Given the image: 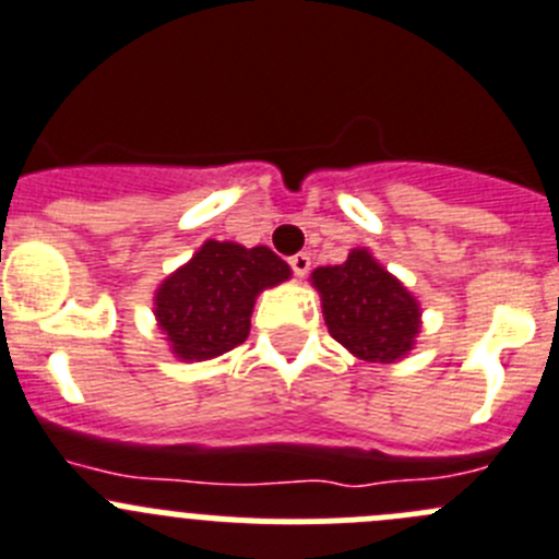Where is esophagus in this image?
I'll return each instance as SVG.
<instances>
[{
  "instance_id": "esophagus-1",
  "label": "esophagus",
  "mask_w": 559,
  "mask_h": 559,
  "mask_svg": "<svg viewBox=\"0 0 559 559\" xmlns=\"http://www.w3.org/2000/svg\"><path fill=\"white\" fill-rule=\"evenodd\" d=\"M288 263H290V269H294L296 276H307V271H310L312 260H310V254H307V252H299V254H294V258H290Z\"/></svg>"
}]
</instances>
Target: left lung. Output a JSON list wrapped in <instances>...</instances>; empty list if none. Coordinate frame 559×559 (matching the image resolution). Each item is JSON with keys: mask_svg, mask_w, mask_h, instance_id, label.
I'll list each match as a JSON object with an SVG mask.
<instances>
[{"mask_svg": "<svg viewBox=\"0 0 559 559\" xmlns=\"http://www.w3.org/2000/svg\"><path fill=\"white\" fill-rule=\"evenodd\" d=\"M321 296L329 334L365 362L395 365L412 354L423 329L417 296L365 247L350 249L345 263L310 274Z\"/></svg>", "mask_w": 559, "mask_h": 559, "instance_id": "left-lung-1", "label": "left lung"}]
</instances>
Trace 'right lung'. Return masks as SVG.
<instances>
[{"label":"right lung","mask_w":559,"mask_h":559,"mask_svg":"<svg viewBox=\"0 0 559 559\" xmlns=\"http://www.w3.org/2000/svg\"><path fill=\"white\" fill-rule=\"evenodd\" d=\"M290 280V265L269 247L209 241L153 294V316L180 362H209L249 337L263 290Z\"/></svg>","instance_id":"add662e5"}]
</instances>
